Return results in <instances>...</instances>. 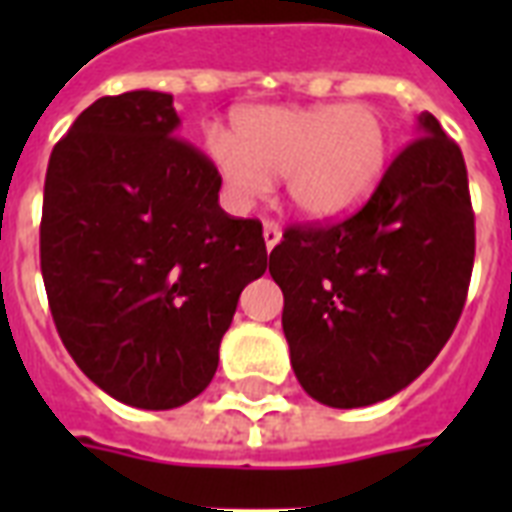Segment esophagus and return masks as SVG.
<instances>
[{
  "mask_svg": "<svg viewBox=\"0 0 512 512\" xmlns=\"http://www.w3.org/2000/svg\"><path fill=\"white\" fill-rule=\"evenodd\" d=\"M263 239H265V247H268V252H271L276 244L281 241V228L276 223H271V220H265L263 225Z\"/></svg>",
  "mask_w": 512,
  "mask_h": 512,
  "instance_id": "obj_1",
  "label": "esophagus"
}]
</instances>
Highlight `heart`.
I'll list each match as a JSON object with an SVG mask.
<instances>
[{
  "instance_id": "obj_1",
  "label": "heart",
  "mask_w": 512,
  "mask_h": 512,
  "mask_svg": "<svg viewBox=\"0 0 512 512\" xmlns=\"http://www.w3.org/2000/svg\"><path fill=\"white\" fill-rule=\"evenodd\" d=\"M207 156L239 207H252L284 177L287 201L308 220H332L374 191L390 154L374 106H265L233 119V138L209 135Z\"/></svg>"
}]
</instances>
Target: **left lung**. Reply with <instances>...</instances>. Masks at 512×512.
Returning a JSON list of instances; mask_svg holds the SVG:
<instances>
[{
    "mask_svg": "<svg viewBox=\"0 0 512 512\" xmlns=\"http://www.w3.org/2000/svg\"><path fill=\"white\" fill-rule=\"evenodd\" d=\"M473 257L465 159L425 111L356 215L292 225L271 252L281 327L305 393L356 409L417 380L460 321Z\"/></svg>",
    "mask_w": 512,
    "mask_h": 512,
    "instance_id": "obj_1",
    "label": "left lung"
}]
</instances>
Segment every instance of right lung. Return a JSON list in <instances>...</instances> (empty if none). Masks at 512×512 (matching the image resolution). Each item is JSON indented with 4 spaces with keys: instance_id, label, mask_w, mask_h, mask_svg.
Here are the masks:
<instances>
[{
    "instance_id": "add662e5",
    "label": "right lung",
    "mask_w": 512,
    "mask_h": 512,
    "mask_svg": "<svg viewBox=\"0 0 512 512\" xmlns=\"http://www.w3.org/2000/svg\"><path fill=\"white\" fill-rule=\"evenodd\" d=\"M170 92L95 100L52 148L39 255L52 319L108 396L175 409L207 388L263 225L217 204L215 164L177 135Z\"/></svg>"
}]
</instances>
